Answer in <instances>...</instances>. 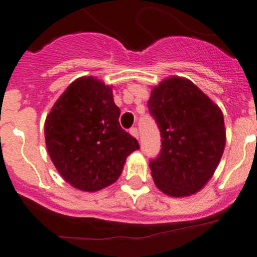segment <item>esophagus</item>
Here are the masks:
<instances>
[{
	"label": "esophagus",
	"mask_w": 257,
	"mask_h": 257,
	"mask_svg": "<svg viewBox=\"0 0 257 257\" xmlns=\"http://www.w3.org/2000/svg\"><path fill=\"white\" fill-rule=\"evenodd\" d=\"M130 134L134 136V138L139 139V130H138V127H133V128H131V130H130Z\"/></svg>",
	"instance_id": "esophagus-1"
}]
</instances>
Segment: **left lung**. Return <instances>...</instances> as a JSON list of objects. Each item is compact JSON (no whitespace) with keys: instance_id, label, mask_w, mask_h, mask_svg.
Returning a JSON list of instances; mask_svg holds the SVG:
<instances>
[{"instance_id":"obj_1","label":"left lung","mask_w":257,"mask_h":257,"mask_svg":"<svg viewBox=\"0 0 257 257\" xmlns=\"http://www.w3.org/2000/svg\"><path fill=\"white\" fill-rule=\"evenodd\" d=\"M150 116L161 131V152L149 167L157 187L169 196H188L211 178L225 145L224 118L190 80L169 77L153 89Z\"/></svg>"}]
</instances>
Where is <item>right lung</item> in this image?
Instances as JSON below:
<instances>
[{"instance_id":"1","label":"right lung","mask_w":257,"mask_h":257,"mask_svg":"<svg viewBox=\"0 0 257 257\" xmlns=\"http://www.w3.org/2000/svg\"><path fill=\"white\" fill-rule=\"evenodd\" d=\"M112 89L95 77L75 80L44 124L49 157L60 175L82 191H98L121 176L126 158L140 148L118 122Z\"/></svg>"}]
</instances>
